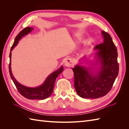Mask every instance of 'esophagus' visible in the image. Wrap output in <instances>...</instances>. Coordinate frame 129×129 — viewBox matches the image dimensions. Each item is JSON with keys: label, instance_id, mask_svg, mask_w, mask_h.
I'll return each instance as SVG.
<instances>
[{"label": "esophagus", "instance_id": "obj_1", "mask_svg": "<svg viewBox=\"0 0 129 129\" xmlns=\"http://www.w3.org/2000/svg\"><path fill=\"white\" fill-rule=\"evenodd\" d=\"M64 65L67 67H72L74 66V62L71 58H68L67 60H66Z\"/></svg>", "mask_w": 129, "mask_h": 129}]
</instances>
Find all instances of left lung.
Masks as SVG:
<instances>
[{
    "label": "left lung",
    "instance_id": "8db88e82",
    "mask_svg": "<svg viewBox=\"0 0 129 129\" xmlns=\"http://www.w3.org/2000/svg\"><path fill=\"white\" fill-rule=\"evenodd\" d=\"M101 33L103 41L94 48L98 50L95 55V63L88 67L77 64L73 68L74 87L78 95L83 99H98L107 95L118 74L116 47L110 34L104 30Z\"/></svg>",
    "mask_w": 129,
    "mask_h": 129
}]
</instances>
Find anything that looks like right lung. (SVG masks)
Instances as JSON below:
<instances>
[{
  "label": "right lung",
  "instance_id": "right-lung-1",
  "mask_svg": "<svg viewBox=\"0 0 129 129\" xmlns=\"http://www.w3.org/2000/svg\"><path fill=\"white\" fill-rule=\"evenodd\" d=\"M33 29V28L30 27H26L24 29L22 30L19 33L18 36L15 38L13 44L11 48V52L10 53V64H9V72L10 74V76L11 79L12 80L13 83H14L15 87L18 89V91L20 94L24 96L25 98L29 100H45L49 97L50 95L52 94L53 88L54 86V83L56 79L60 74H61L63 71V66L57 69L56 71H54L52 74H50L46 78L44 82L41 85L37 87L30 88L26 87L25 85L19 83L18 82L15 80L14 77L11 71V51L13 49V48L18 44L19 41L21 39L25 37L26 35L29 34L30 32H32V30Z\"/></svg>",
  "mask_w": 129,
  "mask_h": 129
}]
</instances>
